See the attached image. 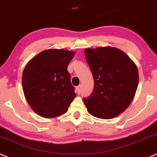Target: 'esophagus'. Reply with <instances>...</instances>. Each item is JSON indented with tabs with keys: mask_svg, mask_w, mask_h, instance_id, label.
<instances>
[{
	"mask_svg": "<svg viewBox=\"0 0 157 157\" xmlns=\"http://www.w3.org/2000/svg\"><path fill=\"white\" fill-rule=\"evenodd\" d=\"M76 92L78 94H80L81 92H82V86L81 85H78V86H76Z\"/></svg>",
	"mask_w": 157,
	"mask_h": 157,
	"instance_id": "obj_1",
	"label": "esophagus"
}]
</instances>
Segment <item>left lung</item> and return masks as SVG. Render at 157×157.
I'll use <instances>...</instances> for the list:
<instances>
[{
    "label": "left lung",
    "instance_id": "1",
    "mask_svg": "<svg viewBox=\"0 0 157 157\" xmlns=\"http://www.w3.org/2000/svg\"><path fill=\"white\" fill-rule=\"evenodd\" d=\"M84 53L94 82L92 93L83 99L88 112L103 119L117 117L132 101L139 82L138 67L117 48H88Z\"/></svg>",
    "mask_w": 157,
    "mask_h": 157
}]
</instances>
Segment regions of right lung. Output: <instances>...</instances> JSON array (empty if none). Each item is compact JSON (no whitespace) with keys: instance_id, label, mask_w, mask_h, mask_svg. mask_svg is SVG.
Wrapping results in <instances>:
<instances>
[{"instance_id":"add662e5","label":"right lung","mask_w":157,"mask_h":157,"mask_svg":"<svg viewBox=\"0 0 157 157\" xmlns=\"http://www.w3.org/2000/svg\"><path fill=\"white\" fill-rule=\"evenodd\" d=\"M75 52L47 49L34 57L25 67L22 87L27 101L40 117L65 113L75 97L67 66Z\"/></svg>"}]
</instances>
